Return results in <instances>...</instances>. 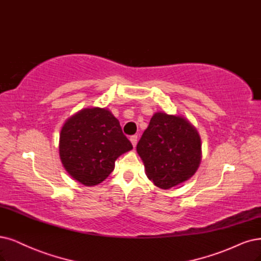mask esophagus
Masks as SVG:
<instances>
[{
  "mask_svg": "<svg viewBox=\"0 0 261 261\" xmlns=\"http://www.w3.org/2000/svg\"><path fill=\"white\" fill-rule=\"evenodd\" d=\"M130 141H131V143H132L133 147H136L137 144H138V136H132V137H130Z\"/></svg>",
  "mask_w": 261,
  "mask_h": 261,
  "instance_id": "34e87169",
  "label": "esophagus"
}]
</instances>
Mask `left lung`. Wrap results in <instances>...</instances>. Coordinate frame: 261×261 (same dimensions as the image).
Here are the masks:
<instances>
[{"label": "left lung", "mask_w": 261, "mask_h": 261, "mask_svg": "<svg viewBox=\"0 0 261 261\" xmlns=\"http://www.w3.org/2000/svg\"><path fill=\"white\" fill-rule=\"evenodd\" d=\"M137 150L147 177L157 187L169 189L196 173L201 160V140L196 128L185 118L156 113Z\"/></svg>", "instance_id": "obj_1"}]
</instances>
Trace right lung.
<instances>
[{
    "label": "right lung",
    "mask_w": 261,
    "mask_h": 261,
    "mask_svg": "<svg viewBox=\"0 0 261 261\" xmlns=\"http://www.w3.org/2000/svg\"><path fill=\"white\" fill-rule=\"evenodd\" d=\"M60 158L69 174L85 186L100 184L132 144L108 110L85 109L66 120L60 134Z\"/></svg>",
    "instance_id": "1"
}]
</instances>
